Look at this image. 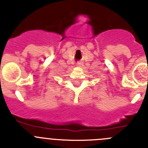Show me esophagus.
Wrapping results in <instances>:
<instances>
[{
    "label": "esophagus",
    "instance_id": "esophagus-1",
    "mask_svg": "<svg viewBox=\"0 0 148 148\" xmlns=\"http://www.w3.org/2000/svg\"><path fill=\"white\" fill-rule=\"evenodd\" d=\"M77 66L78 67L83 66V62H77Z\"/></svg>",
    "mask_w": 148,
    "mask_h": 148
}]
</instances>
